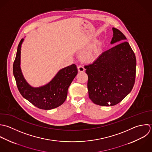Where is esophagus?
I'll use <instances>...</instances> for the list:
<instances>
[{
	"mask_svg": "<svg viewBox=\"0 0 152 152\" xmlns=\"http://www.w3.org/2000/svg\"><path fill=\"white\" fill-rule=\"evenodd\" d=\"M77 70L79 72H83L85 71V68L82 66H77Z\"/></svg>",
	"mask_w": 152,
	"mask_h": 152,
	"instance_id": "esophagus-1",
	"label": "esophagus"
}]
</instances>
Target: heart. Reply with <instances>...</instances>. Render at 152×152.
<instances>
[{"mask_svg":"<svg viewBox=\"0 0 152 152\" xmlns=\"http://www.w3.org/2000/svg\"><path fill=\"white\" fill-rule=\"evenodd\" d=\"M102 51V44L100 42H96L91 45L81 55L82 61L86 63H91L96 60Z\"/></svg>","mask_w":152,"mask_h":152,"instance_id":"b5f03b06","label":"heart"}]
</instances>
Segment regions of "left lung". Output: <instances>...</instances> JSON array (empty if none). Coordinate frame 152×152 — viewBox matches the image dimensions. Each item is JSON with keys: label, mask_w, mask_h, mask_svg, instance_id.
Returning <instances> with one entry per match:
<instances>
[{"label": "left lung", "mask_w": 152, "mask_h": 152, "mask_svg": "<svg viewBox=\"0 0 152 152\" xmlns=\"http://www.w3.org/2000/svg\"><path fill=\"white\" fill-rule=\"evenodd\" d=\"M113 31L111 44H118L103 52L92 64L84 66L88 76L89 97L101 106H114L120 102L135 83V54L125 41V35L117 28H113Z\"/></svg>", "instance_id": "obj_1"}]
</instances>
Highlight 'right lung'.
<instances>
[{"instance_id": "right-lung-1", "label": "right lung", "mask_w": 152, "mask_h": 152, "mask_svg": "<svg viewBox=\"0 0 152 152\" xmlns=\"http://www.w3.org/2000/svg\"><path fill=\"white\" fill-rule=\"evenodd\" d=\"M23 40L21 39L18 44L13 64V73L20 94L39 109L48 110L60 106L66 101L68 88L77 74L76 66L73 64L60 70L49 83L34 88L25 81L20 68V47Z\"/></svg>"}]
</instances>
